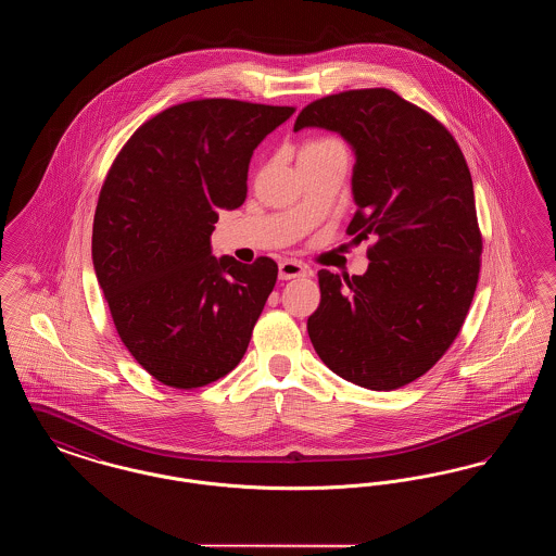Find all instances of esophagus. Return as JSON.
I'll return each mask as SVG.
<instances>
[{
    "label": "esophagus",
    "mask_w": 556,
    "mask_h": 556,
    "mask_svg": "<svg viewBox=\"0 0 556 556\" xmlns=\"http://www.w3.org/2000/svg\"><path fill=\"white\" fill-rule=\"evenodd\" d=\"M311 275V268L298 261H283L279 263V279L288 281V279H295V277H306Z\"/></svg>",
    "instance_id": "obj_1"
}]
</instances>
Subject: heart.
<instances>
[{
    "mask_svg": "<svg viewBox=\"0 0 556 556\" xmlns=\"http://www.w3.org/2000/svg\"><path fill=\"white\" fill-rule=\"evenodd\" d=\"M333 143H338V141H333V139H323V141H315V143H311V146H306V148H323V146H333ZM304 148V150H306Z\"/></svg>",
    "mask_w": 556,
    "mask_h": 556,
    "instance_id": "b5f03b06",
    "label": "heart"
}]
</instances>
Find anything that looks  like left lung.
<instances>
[{
    "label": "left lung",
    "instance_id": "8db88e82",
    "mask_svg": "<svg viewBox=\"0 0 556 556\" xmlns=\"http://www.w3.org/2000/svg\"><path fill=\"white\" fill-rule=\"evenodd\" d=\"M306 127L350 143L358 211L348 236L375 239L365 275L318 270L311 342L345 381L397 390L444 356L476 293L481 233L469 166L442 123L383 87L308 104L293 131Z\"/></svg>",
    "mask_w": 556,
    "mask_h": 556
}]
</instances>
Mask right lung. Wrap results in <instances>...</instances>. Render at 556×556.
Segmentation results:
<instances>
[{"instance_id": "right-lung-1", "label": "right lung", "mask_w": 556, "mask_h": 556, "mask_svg": "<svg viewBox=\"0 0 556 556\" xmlns=\"http://www.w3.org/2000/svg\"><path fill=\"white\" fill-rule=\"evenodd\" d=\"M290 106L195 100L143 123L100 191L91 256L114 327L160 383L191 390L236 369L277 281L275 261L212 256L218 211L248 193V166Z\"/></svg>"}]
</instances>
